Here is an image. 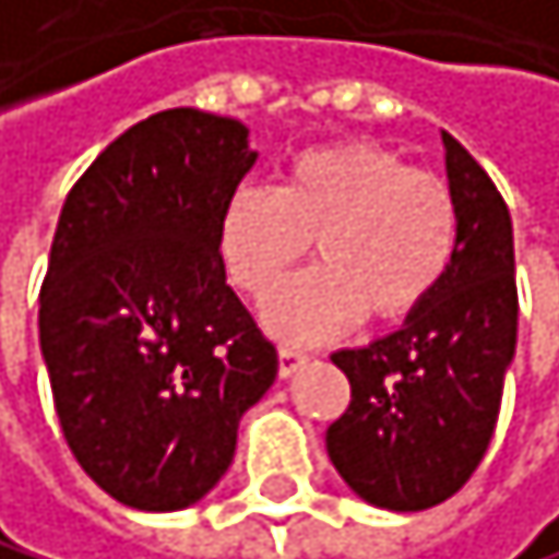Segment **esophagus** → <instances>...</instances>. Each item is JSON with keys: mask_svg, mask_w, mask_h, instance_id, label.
Wrapping results in <instances>:
<instances>
[{"mask_svg": "<svg viewBox=\"0 0 559 559\" xmlns=\"http://www.w3.org/2000/svg\"><path fill=\"white\" fill-rule=\"evenodd\" d=\"M306 364H309V357L302 350H295V347H282V350H277V374H282V378L298 374Z\"/></svg>", "mask_w": 559, "mask_h": 559, "instance_id": "obj_1", "label": "esophagus"}]
</instances>
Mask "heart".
Masks as SVG:
<instances>
[{
	"instance_id": "b5f03b06",
	"label": "heart",
	"mask_w": 559,
	"mask_h": 559,
	"mask_svg": "<svg viewBox=\"0 0 559 559\" xmlns=\"http://www.w3.org/2000/svg\"><path fill=\"white\" fill-rule=\"evenodd\" d=\"M461 212L450 185L416 171L399 151L340 140L295 154L277 188L243 185L219 216V261L253 302L309 253L322 264L277 292L264 322L288 343H319L371 312L402 322L443 285Z\"/></svg>"
}]
</instances>
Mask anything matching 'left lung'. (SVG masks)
Returning a JSON list of instances; mask_svg holds the SVG:
<instances>
[{
  "label": "left lung",
  "instance_id": "8db88e82",
  "mask_svg": "<svg viewBox=\"0 0 559 559\" xmlns=\"http://www.w3.org/2000/svg\"><path fill=\"white\" fill-rule=\"evenodd\" d=\"M443 151L461 212L450 274L395 333L333 354L350 405L326 429L330 461L354 495L392 512L432 509L467 485L491 443L515 357L509 205L450 133Z\"/></svg>",
  "mask_w": 559,
  "mask_h": 559
}]
</instances>
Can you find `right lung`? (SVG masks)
<instances>
[{"mask_svg":"<svg viewBox=\"0 0 559 559\" xmlns=\"http://www.w3.org/2000/svg\"><path fill=\"white\" fill-rule=\"evenodd\" d=\"M240 119L167 109L68 192L40 288V350L74 461L140 512L195 506L233 464L277 350L226 285L219 216L253 167Z\"/></svg>","mask_w":559,"mask_h":559,"instance_id":"obj_1","label":"right lung"}]
</instances>
